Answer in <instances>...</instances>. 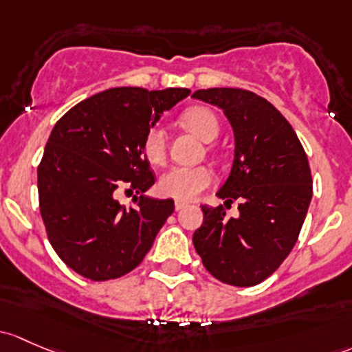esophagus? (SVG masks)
I'll use <instances>...</instances> for the list:
<instances>
[{
  "label": "esophagus",
  "instance_id": "esophagus-1",
  "mask_svg": "<svg viewBox=\"0 0 352 352\" xmlns=\"http://www.w3.org/2000/svg\"><path fill=\"white\" fill-rule=\"evenodd\" d=\"M187 206H188L187 202H184V201H177V202H175V209H177V210H182L184 207H187Z\"/></svg>",
  "mask_w": 352,
  "mask_h": 352
}]
</instances>
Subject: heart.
<instances>
[{
    "mask_svg": "<svg viewBox=\"0 0 352 352\" xmlns=\"http://www.w3.org/2000/svg\"><path fill=\"white\" fill-rule=\"evenodd\" d=\"M182 123L202 142H212L219 135V121L210 109L195 106L182 114ZM143 153L153 165H162L166 158L165 129L153 126L143 140ZM212 172L207 166H173L160 177L158 190L165 197L177 201H192L212 184Z\"/></svg>",
    "mask_w": 352,
    "mask_h": 352,
    "instance_id": "obj_1",
    "label": "heart"
}]
</instances>
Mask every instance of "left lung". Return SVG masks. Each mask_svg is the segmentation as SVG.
I'll return each mask as SVG.
<instances>
[{"label":"left lung","mask_w":352,"mask_h":352,"mask_svg":"<svg viewBox=\"0 0 352 352\" xmlns=\"http://www.w3.org/2000/svg\"><path fill=\"white\" fill-rule=\"evenodd\" d=\"M224 111L234 131V160L217 197L240 202L238 218L223 206H202L204 223L194 248L219 282L253 287L268 278L297 243L310 199L312 175L297 133L272 102L234 87L192 94Z\"/></svg>","instance_id":"obj_1"}]
</instances>
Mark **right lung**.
<instances>
[{"instance_id": "obj_1", "label": "right lung", "mask_w": 352, "mask_h": 352, "mask_svg": "<svg viewBox=\"0 0 352 352\" xmlns=\"http://www.w3.org/2000/svg\"><path fill=\"white\" fill-rule=\"evenodd\" d=\"M188 89L114 87L84 99L52 129L38 165L40 214L55 253L94 282L135 270L173 212L172 199H151L155 184L143 140L164 111ZM128 185L140 198L124 208L117 190Z\"/></svg>"}]
</instances>
